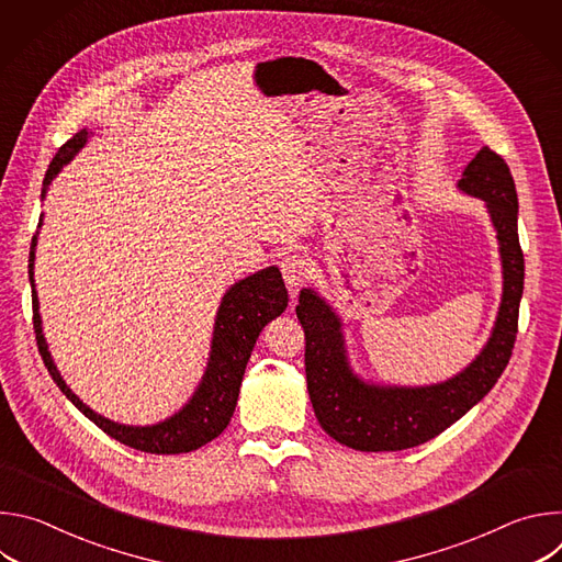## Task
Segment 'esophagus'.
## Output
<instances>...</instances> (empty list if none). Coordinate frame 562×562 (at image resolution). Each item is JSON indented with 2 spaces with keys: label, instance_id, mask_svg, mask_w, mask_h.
Returning <instances> with one entry per match:
<instances>
[{
  "label": "esophagus",
  "instance_id": "obj_1",
  "mask_svg": "<svg viewBox=\"0 0 562 562\" xmlns=\"http://www.w3.org/2000/svg\"><path fill=\"white\" fill-rule=\"evenodd\" d=\"M280 271L289 291H297L311 276V262L300 254H289L282 258Z\"/></svg>",
  "mask_w": 562,
  "mask_h": 562
}]
</instances>
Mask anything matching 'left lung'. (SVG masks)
Listing matches in <instances>:
<instances>
[{
  "label": "left lung",
  "instance_id": "obj_1",
  "mask_svg": "<svg viewBox=\"0 0 562 562\" xmlns=\"http://www.w3.org/2000/svg\"><path fill=\"white\" fill-rule=\"evenodd\" d=\"M458 189L485 200L503 258V302L490 342L458 375L429 386H382L360 380L347 360L340 317L311 289L295 306L304 329V371L315 418L334 440L358 451L418 447L483 400L503 375L518 334L525 258L518 243V195L505 159L483 146Z\"/></svg>",
  "mask_w": 562,
  "mask_h": 562
}]
</instances>
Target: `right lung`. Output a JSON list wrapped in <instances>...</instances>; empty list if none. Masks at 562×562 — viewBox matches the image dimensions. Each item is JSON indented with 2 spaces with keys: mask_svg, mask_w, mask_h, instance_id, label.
<instances>
[{
  "mask_svg": "<svg viewBox=\"0 0 562 562\" xmlns=\"http://www.w3.org/2000/svg\"><path fill=\"white\" fill-rule=\"evenodd\" d=\"M87 142H89V131L85 128V131L75 133L64 146H59V150L55 153L53 162L46 171L42 198L46 195L48 184L61 171V167L68 165L75 157V153ZM35 247H37V235L33 237L31 258H29V278H31V286H33L35 340H37L40 356H42L50 378L55 380V384L70 400V403L89 420H93L104 434H109L111 438L120 440L126 447H133V449L146 451V453H187V451L200 449L202 445L217 438L226 429V425L235 412L239 384H243V375H245L247 362L251 358V351L256 347L260 331L289 304V295H286L280 269L278 267L262 269L245 280L235 282L224 293L222 304L215 315L209 364H206L200 386L195 389L189 403L178 414L167 418L165 423H157L150 427H128V425H120V423H113V420L95 414L61 380V375L48 353L44 334H42L40 300H37L35 280H33Z\"/></svg>",
  "mask_w": 562,
  "mask_h": 562,
  "instance_id": "obj_1",
  "label": "right lung"
}]
</instances>
